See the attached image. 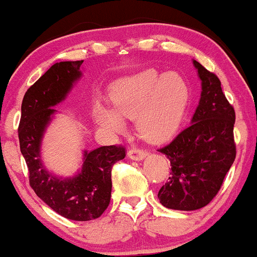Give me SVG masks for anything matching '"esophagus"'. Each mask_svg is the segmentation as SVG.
<instances>
[{"instance_id": "esophagus-1", "label": "esophagus", "mask_w": 257, "mask_h": 257, "mask_svg": "<svg viewBox=\"0 0 257 257\" xmlns=\"http://www.w3.org/2000/svg\"><path fill=\"white\" fill-rule=\"evenodd\" d=\"M145 156H147V151L143 150V149L134 148L128 150V157L134 161H142L144 160Z\"/></svg>"}]
</instances>
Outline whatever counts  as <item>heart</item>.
<instances>
[{
	"mask_svg": "<svg viewBox=\"0 0 257 257\" xmlns=\"http://www.w3.org/2000/svg\"><path fill=\"white\" fill-rule=\"evenodd\" d=\"M189 85L179 72L163 74L148 69L116 81L110 91L114 106L95 103L96 122L107 131L125 126L122 115L135 118L138 132L150 142H162L175 135L189 102Z\"/></svg>",
	"mask_w": 257,
	"mask_h": 257,
	"instance_id": "heart-1",
	"label": "heart"
}]
</instances>
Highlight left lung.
<instances>
[{
	"label": "left lung",
	"mask_w": 257,
	"mask_h": 257,
	"mask_svg": "<svg viewBox=\"0 0 257 257\" xmlns=\"http://www.w3.org/2000/svg\"><path fill=\"white\" fill-rule=\"evenodd\" d=\"M193 64L201 80V95L192 123L158 150L172 167L158 199L166 207L180 211L199 210L210 204L236 158L235 109L217 75L199 62Z\"/></svg>",
	"instance_id": "obj_1"
}]
</instances>
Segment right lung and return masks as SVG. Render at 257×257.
Listing matches in <instances>:
<instances>
[{"label": "right lung", "mask_w": 257, "mask_h": 257, "mask_svg": "<svg viewBox=\"0 0 257 257\" xmlns=\"http://www.w3.org/2000/svg\"><path fill=\"white\" fill-rule=\"evenodd\" d=\"M83 61L53 64L28 88L21 104L19 123L20 150L30 173V185L53 211L71 220L99 218L108 207L112 193V168L125 158L122 145L101 147L84 151L83 166L77 175L63 179L45 169L40 158L44 134L53 114L52 107L65 99L82 76Z\"/></svg>", "instance_id": "add662e5"}]
</instances>
